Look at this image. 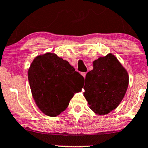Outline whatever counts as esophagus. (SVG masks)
Returning <instances> with one entry per match:
<instances>
[{
  "mask_svg": "<svg viewBox=\"0 0 148 148\" xmlns=\"http://www.w3.org/2000/svg\"><path fill=\"white\" fill-rule=\"evenodd\" d=\"M81 75L83 76L84 78H85V76H86V73H85V72H82L81 73Z\"/></svg>",
  "mask_w": 148,
  "mask_h": 148,
  "instance_id": "34e87169",
  "label": "esophagus"
}]
</instances>
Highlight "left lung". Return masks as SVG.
<instances>
[{
  "mask_svg": "<svg viewBox=\"0 0 148 148\" xmlns=\"http://www.w3.org/2000/svg\"><path fill=\"white\" fill-rule=\"evenodd\" d=\"M129 76L112 54L99 57L85 76L83 95L94 113L105 115L116 109L127 91Z\"/></svg>",
  "mask_w": 148,
  "mask_h": 148,
  "instance_id": "left-lung-1",
  "label": "left lung"
}]
</instances>
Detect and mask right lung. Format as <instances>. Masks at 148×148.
<instances>
[{"mask_svg": "<svg viewBox=\"0 0 148 148\" xmlns=\"http://www.w3.org/2000/svg\"><path fill=\"white\" fill-rule=\"evenodd\" d=\"M28 80L36 104L45 115L55 117L67 108L84 78L67 60L48 52L34 59Z\"/></svg>", "mask_w": 148, "mask_h": 148, "instance_id": "obj_1", "label": "right lung"}]
</instances>
